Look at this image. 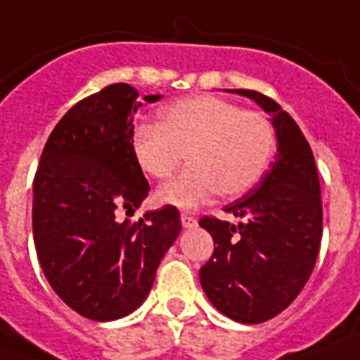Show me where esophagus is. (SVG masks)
<instances>
[{
    "label": "esophagus",
    "instance_id": "1",
    "mask_svg": "<svg viewBox=\"0 0 360 360\" xmlns=\"http://www.w3.org/2000/svg\"><path fill=\"white\" fill-rule=\"evenodd\" d=\"M181 224H183V228H193V226H197V220H195V216L183 212L181 214Z\"/></svg>",
    "mask_w": 360,
    "mask_h": 360
}]
</instances>
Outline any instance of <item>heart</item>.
<instances>
[{"label":"heart","mask_w":360,"mask_h":360,"mask_svg":"<svg viewBox=\"0 0 360 360\" xmlns=\"http://www.w3.org/2000/svg\"><path fill=\"white\" fill-rule=\"evenodd\" d=\"M273 148V127L261 112L212 95L169 103L160 124L138 127L130 140L136 165L154 179L169 177L187 154L191 165L155 195L183 210L197 208L214 191L222 197L245 193L267 169Z\"/></svg>","instance_id":"obj_1"}]
</instances>
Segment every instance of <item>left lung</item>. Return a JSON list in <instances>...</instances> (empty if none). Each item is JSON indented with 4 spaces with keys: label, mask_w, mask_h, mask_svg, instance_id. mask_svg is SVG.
I'll use <instances>...</instances> for the list:
<instances>
[{
    "label": "left lung",
    "mask_w": 360,
    "mask_h": 360,
    "mask_svg": "<svg viewBox=\"0 0 360 360\" xmlns=\"http://www.w3.org/2000/svg\"><path fill=\"white\" fill-rule=\"evenodd\" d=\"M271 117L276 155L255 187L224 210L241 222L202 218L214 253L200 285L216 310L240 323H261L290 306L308 283L321 241L320 179L310 144L283 107L250 89H228Z\"/></svg>",
    "instance_id": "left-lung-1"
}]
</instances>
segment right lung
Segmentation results:
<instances>
[{
    "mask_svg": "<svg viewBox=\"0 0 360 360\" xmlns=\"http://www.w3.org/2000/svg\"><path fill=\"white\" fill-rule=\"evenodd\" d=\"M140 107L128 84L74 105L49 136L32 185L42 273L72 310L93 321L119 320L144 302L181 232L179 210L169 205L138 222L117 218L120 208H138L150 191L130 150Z\"/></svg>",
    "mask_w": 360,
    "mask_h": 360,
    "instance_id": "obj_1",
    "label": "right lung"
}]
</instances>
